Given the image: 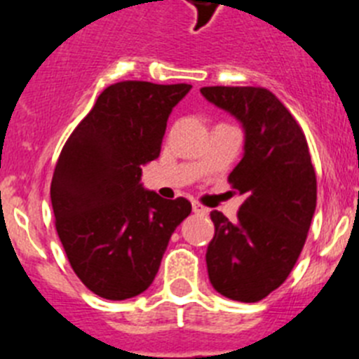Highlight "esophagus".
Wrapping results in <instances>:
<instances>
[{"label": "esophagus", "mask_w": 359, "mask_h": 359, "mask_svg": "<svg viewBox=\"0 0 359 359\" xmlns=\"http://www.w3.org/2000/svg\"><path fill=\"white\" fill-rule=\"evenodd\" d=\"M193 213L195 215H208V208H204L198 202H193Z\"/></svg>", "instance_id": "34e87169"}]
</instances>
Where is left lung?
Wrapping results in <instances>:
<instances>
[{
	"label": "left lung",
	"instance_id": "left-lung-1",
	"mask_svg": "<svg viewBox=\"0 0 359 359\" xmlns=\"http://www.w3.org/2000/svg\"><path fill=\"white\" fill-rule=\"evenodd\" d=\"M201 92L245 130L244 157L227 179L244 202L236 222L211 211L208 274L220 294L251 304L278 289L300 257L316 210V173L300 124L273 92L260 86Z\"/></svg>",
	"mask_w": 359,
	"mask_h": 359
}]
</instances>
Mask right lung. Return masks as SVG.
Wrapping results in <instances>:
<instances>
[{"label": "right lung", "mask_w": 359, "mask_h": 359, "mask_svg": "<svg viewBox=\"0 0 359 359\" xmlns=\"http://www.w3.org/2000/svg\"><path fill=\"white\" fill-rule=\"evenodd\" d=\"M191 85L121 81L101 92L65 142L50 198L72 269L92 292L126 300L151 285L171 233L191 213L141 184L173 106Z\"/></svg>", "instance_id": "add662e5"}]
</instances>
